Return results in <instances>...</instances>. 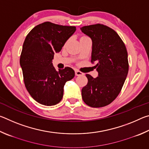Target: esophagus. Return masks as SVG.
Here are the masks:
<instances>
[{"instance_id":"esophagus-1","label":"esophagus","mask_w":149,"mask_h":149,"mask_svg":"<svg viewBox=\"0 0 149 149\" xmlns=\"http://www.w3.org/2000/svg\"><path fill=\"white\" fill-rule=\"evenodd\" d=\"M75 75H84V73H82L81 72L79 71V70H75Z\"/></svg>"}]
</instances>
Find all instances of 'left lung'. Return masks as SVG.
Masks as SVG:
<instances>
[{"mask_svg":"<svg viewBox=\"0 0 149 149\" xmlns=\"http://www.w3.org/2000/svg\"><path fill=\"white\" fill-rule=\"evenodd\" d=\"M92 40V63L99 73L93 78L86 74L88 83L81 90L82 99L93 108L107 106L120 93L128 74L129 64L125 44L114 29L97 24L81 27Z\"/></svg>","mask_w":149,"mask_h":149,"instance_id":"1","label":"left lung"}]
</instances>
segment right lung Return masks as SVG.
Listing matches in <instances>:
<instances>
[{
    "instance_id": "right-lung-1",
    "label": "right lung",
    "mask_w": 149,
    "mask_h": 149,
    "mask_svg": "<svg viewBox=\"0 0 149 149\" xmlns=\"http://www.w3.org/2000/svg\"><path fill=\"white\" fill-rule=\"evenodd\" d=\"M75 30V26L46 22L35 26L26 37L20 65L27 91L40 104L52 106L60 102L65 84L75 76L70 67L56 71L52 60Z\"/></svg>"
}]
</instances>
